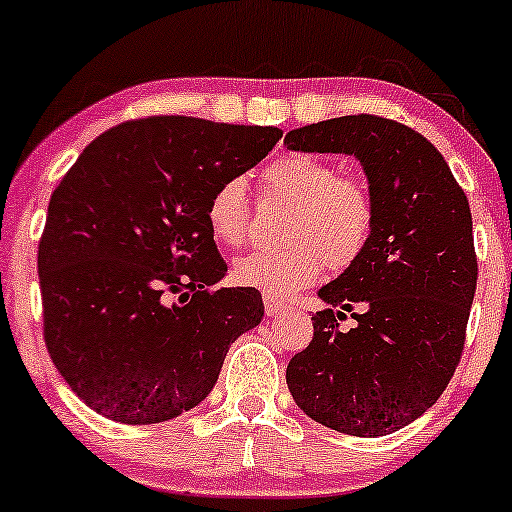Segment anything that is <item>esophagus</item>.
<instances>
[{
    "label": "esophagus",
    "instance_id": "obj_1",
    "mask_svg": "<svg viewBox=\"0 0 512 512\" xmlns=\"http://www.w3.org/2000/svg\"><path fill=\"white\" fill-rule=\"evenodd\" d=\"M264 310H267V315H279V313H284L286 305L281 301H276V298L269 296V293H264Z\"/></svg>",
    "mask_w": 512,
    "mask_h": 512
}]
</instances>
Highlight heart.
I'll return each instance as SVG.
<instances>
[{
    "label": "heart",
    "instance_id": "b5f03b06",
    "mask_svg": "<svg viewBox=\"0 0 512 512\" xmlns=\"http://www.w3.org/2000/svg\"><path fill=\"white\" fill-rule=\"evenodd\" d=\"M262 190L291 202L284 219L286 245L252 250L233 264V279L269 296L286 298L315 284L325 272H344L358 262L375 231V197L363 178L342 173L330 158L291 151L260 170ZM207 226L219 243H245L250 197L243 178H226L211 190Z\"/></svg>",
    "mask_w": 512,
    "mask_h": 512
}]
</instances>
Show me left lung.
I'll list each match as a JSON object with an SVG mask.
<instances>
[{"instance_id": "8db88e82", "label": "left lung", "mask_w": 512, "mask_h": 512, "mask_svg": "<svg viewBox=\"0 0 512 512\" xmlns=\"http://www.w3.org/2000/svg\"><path fill=\"white\" fill-rule=\"evenodd\" d=\"M284 144L356 156L378 209L366 252L320 289L330 308L313 317L286 385L317 424L387 436L436 404L462 358L479 274L469 199L436 146L390 117H334ZM346 312L351 331L338 327Z\"/></svg>"}]
</instances>
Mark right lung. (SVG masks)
Masks as SVG:
<instances>
[{
	"label": "right lung",
	"instance_id": "obj_1",
	"mask_svg": "<svg viewBox=\"0 0 512 512\" xmlns=\"http://www.w3.org/2000/svg\"><path fill=\"white\" fill-rule=\"evenodd\" d=\"M281 139L276 127L151 115L110 127L52 192L38 245L43 337L76 397L120 424H161L197 407L243 332L255 289L226 274L209 195Z\"/></svg>",
	"mask_w": 512,
	"mask_h": 512
}]
</instances>
